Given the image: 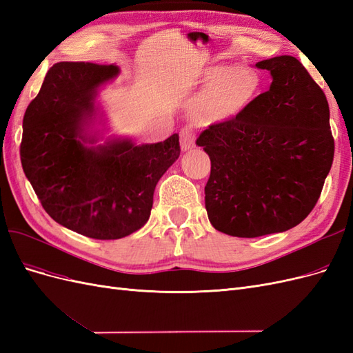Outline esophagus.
<instances>
[{
  "label": "esophagus",
  "mask_w": 353,
  "mask_h": 353,
  "mask_svg": "<svg viewBox=\"0 0 353 353\" xmlns=\"http://www.w3.org/2000/svg\"><path fill=\"white\" fill-rule=\"evenodd\" d=\"M194 141H196V132L193 128L185 126L179 132V143H181V148H183L184 152L191 150V148L194 147Z\"/></svg>",
  "instance_id": "esophagus-1"
}]
</instances>
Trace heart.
I'll list each match as a JSON object with an SVG mask.
<instances>
[{"instance_id":"obj_1","label":"heart","mask_w":353,"mask_h":353,"mask_svg":"<svg viewBox=\"0 0 353 353\" xmlns=\"http://www.w3.org/2000/svg\"><path fill=\"white\" fill-rule=\"evenodd\" d=\"M208 88L194 104V114L203 122H227L239 117L259 97L262 81L249 68L213 65L206 70Z\"/></svg>"}]
</instances>
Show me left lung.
<instances>
[{
    "mask_svg": "<svg viewBox=\"0 0 353 353\" xmlns=\"http://www.w3.org/2000/svg\"><path fill=\"white\" fill-rule=\"evenodd\" d=\"M271 72L266 92L239 117L209 125L196 144L210 157L205 205L215 230L253 239L301 223L333 165L328 101L297 59L256 63Z\"/></svg>",
    "mask_w": 353,
    "mask_h": 353,
    "instance_id": "1",
    "label": "left lung"
}]
</instances>
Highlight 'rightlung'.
<instances>
[{
	"instance_id": "add662e5",
	"label": "right lung",
	"mask_w": 353,
	"mask_h": 353,
	"mask_svg": "<svg viewBox=\"0 0 353 353\" xmlns=\"http://www.w3.org/2000/svg\"><path fill=\"white\" fill-rule=\"evenodd\" d=\"M116 66L61 61L52 66L23 116L20 160L48 215L74 232L116 240L150 218L157 181L179 157V137L157 144L128 140L87 147L85 123L97 87Z\"/></svg>"
}]
</instances>
